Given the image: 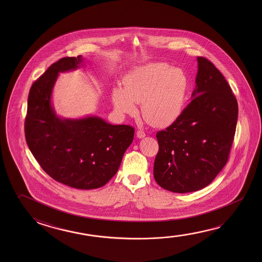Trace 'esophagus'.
I'll return each mask as SVG.
<instances>
[{"label":"esophagus","instance_id":"1","mask_svg":"<svg viewBox=\"0 0 262 262\" xmlns=\"http://www.w3.org/2000/svg\"><path fill=\"white\" fill-rule=\"evenodd\" d=\"M136 134H137V137L139 138V139H142V138H144L146 136L145 133H144L143 130H141V129L137 130Z\"/></svg>","mask_w":262,"mask_h":262}]
</instances>
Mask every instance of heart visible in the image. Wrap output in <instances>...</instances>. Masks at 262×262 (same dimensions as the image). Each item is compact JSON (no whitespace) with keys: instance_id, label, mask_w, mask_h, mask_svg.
Segmentation results:
<instances>
[{"instance_id":"1","label":"heart","mask_w":262,"mask_h":262,"mask_svg":"<svg viewBox=\"0 0 262 262\" xmlns=\"http://www.w3.org/2000/svg\"><path fill=\"white\" fill-rule=\"evenodd\" d=\"M123 89L112 90V102L118 112L133 114L135 103H142L146 122L164 127L176 121L185 107L189 79L184 70L166 63H148L132 69L123 79Z\"/></svg>"}]
</instances>
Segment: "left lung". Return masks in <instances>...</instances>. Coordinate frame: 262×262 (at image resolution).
Masks as SVG:
<instances>
[{"mask_svg":"<svg viewBox=\"0 0 262 262\" xmlns=\"http://www.w3.org/2000/svg\"><path fill=\"white\" fill-rule=\"evenodd\" d=\"M196 88L179 118L156 134L154 176L173 193L198 191L226 165L236 133L238 107L223 75L198 56Z\"/></svg>","mask_w":262,"mask_h":262,"instance_id":"obj_1","label":"left lung"}]
</instances>
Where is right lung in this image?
<instances>
[{"label":"right lung","instance_id":"1","mask_svg":"<svg viewBox=\"0 0 262 262\" xmlns=\"http://www.w3.org/2000/svg\"><path fill=\"white\" fill-rule=\"evenodd\" d=\"M81 56L52 64L31 86L25 122L26 142L43 171L77 189H96L116 174L134 128L112 125L99 117L60 119L51 104L58 73L77 69Z\"/></svg>","mask_w":262,"mask_h":262}]
</instances>
